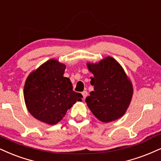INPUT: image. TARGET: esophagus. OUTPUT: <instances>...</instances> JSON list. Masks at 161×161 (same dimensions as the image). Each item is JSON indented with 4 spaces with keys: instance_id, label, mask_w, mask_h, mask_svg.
I'll return each mask as SVG.
<instances>
[{
    "instance_id": "esophagus-1",
    "label": "esophagus",
    "mask_w": 161,
    "mask_h": 161,
    "mask_svg": "<svg viewBox=\"0 0 161 161\" xmlns=\"http://www.w3.org/2000/svg\"><path fill=\"white\" fill-rule=\"evenodd\" d=\"M82 96H83V99L85 100L86 98V97L88 96V92H87L86 91H84V92L82 93Z\"/></svg>"
}]
</instances>
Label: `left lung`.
I'll return each mask as SVG.
<instances>
[{
	"label": "left lung",
	"instance_id": "obj_1",
	"mask_svg": "<svg viewBox=\"0 0 161 161\" xmlns=\"http://www.w3.org/2000/svg\"><path fill=\"white\" fill-rule=\"evenodd\" d=\"M94 91L86 102L94 116L103 122L122 117L130 103L133 86L119 62L106 57L97 64H87Z\"/></svg>",
	"mask_w": 161,
	"mask_h": 161
}]
</instances>
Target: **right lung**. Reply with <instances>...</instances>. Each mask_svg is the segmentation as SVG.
<instances>
[{
    "mask_svg": "<svg viewBox=\"0 0 161 161\" xmlns=\"http://www.w3.org/2000/svg\"><path fill=\"white\" fill-rule=\"evenodd\" d=\"M66 66L51 59L32 72L25 81L24 98L28 112L48 125L58 123L67 110L82 95L73 91L69 78L64 76Z\"/></svg>",
    "mask_w": 161,
    "mask_h": 161,
    "instance_id": "1",
    "label": "right lung"
}]
</instances>
